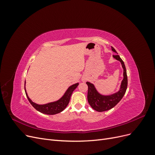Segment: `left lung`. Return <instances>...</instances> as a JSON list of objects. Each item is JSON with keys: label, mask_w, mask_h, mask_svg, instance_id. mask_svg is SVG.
I'll list each match as a JSON object with an SVG mask.
<instances>
[{"label": "left lung", "mask_w": 155, "mask_h": 155, "mask_svg": "<svg viewBox=\"0 0 155 155\" xmlns=\"http://www.w3.org/2000/svg\"><path fill=\"white\" fill-rule=\"evenodd\" d=\"M114 52L118 54L113 47H111ZM114 59L119 61L124 69V79L121 81L119 91L110 95H103L97 91L93 83L87 81L86 83L88 85L87 99L88 104H90L93 109L98 112H104L111 109L118 104L122 99L127 88V76L125 64L118 55H112Z\"/></svg>", "instance_id": "left-lung-1"}]
</instances>
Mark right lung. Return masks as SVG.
Listing matches in <instances>:
<instances>
[{"label": "right lung", "mask_w": 155, "mask_h": 155, "mask_svg": "<svg viewBox=\"0 0 155 155\" xmlns=\"http://www.w3.org/2000/svg\"><path fill=\"white\" fill-rule=\"evenodd\" d=\"M78 85L79 83H77L74 84V85L71 86H70L66 91V92H64L63 96L58 100L53 101V102H50L46 104H42V105L37 104L36 103L33 102L32 100H31L30 98L28 97V94L26 92V87H25L26 81L25 82V93H26L28 100V101H30L31 105L34 107L37 110H38L39 112H41V113H43L45 114L54 115L62 112L65 108L67 107L70 101V97H71L73 91L77 88Z\"/></svg>", "instance_id": "obj_1"}]
</instances>
